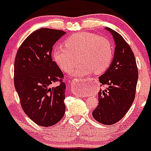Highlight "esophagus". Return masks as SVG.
<instances>
[{
  "instance_id": "esophagus-1",
  "label": "esophagus",
  "mask_w": 151,
  "mask_h": 151,
  "mask_svg": "<svg viewBox=\"0 0 151 151\" xmlns=\"http://www.w3.org/2000/svg\"><path fill=\"white\" fill-rule=\"evenodd\" d=\"M74 86H81V82H78V81H73V82H71V88H72V89H73V91H74V92L77 93V92H78L77 88L75 90V89L73 88V87H74Z\"/></svg>"
}]
</instances>
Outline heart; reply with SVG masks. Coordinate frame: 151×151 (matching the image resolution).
Here are the masks:
<instances>
[{
	"mask_svg": "<svg viewBox=\"0 0 151 151\" xmlns=\"http://www.w3.org/2000/svg\"><path fill=\"white\" fill-rule=\"evenodd\" d=\"M66 47H56L53 57L65 72H69L79 60L82 63L73 71L76 77L85 76L94 72L101 74L111 64L113 48L110 40L90 32H80L70 36L65 41Z\"/></svg>",
	"mask_w": 151,
	"mask_h": 151,
	"instance_id": "heart-1",
	"label": "heart"
}]
</instances>
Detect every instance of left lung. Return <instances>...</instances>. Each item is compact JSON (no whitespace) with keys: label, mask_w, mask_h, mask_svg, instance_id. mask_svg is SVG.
Wrapping results in <instances>:
<instances>
[{"label":"left lung","mask_w":151,"mask_h":151,"mask_svg":"<svg viewBox=\"0 0 151 151\" xmlns=\"http://www.w3.org/2000/svg\"><path fill=\"white\" fill-rule=\"evenodd\" d=\"M113 35L116 47L109 69L99 77L106 86L98 93V105L92 112L95 120L104 125L119 122L129 111L135 97L138 71L132 50L121 35L105 28Z\"/></svg>","instance_id":"1"}]
</instances>
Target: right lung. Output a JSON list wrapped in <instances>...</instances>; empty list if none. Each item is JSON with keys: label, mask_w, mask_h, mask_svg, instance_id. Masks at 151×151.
Segmentation results:
<instances>
[{"label": "right lung", "mask_w": 151, "mask_h": 151, "mask_svg": "<svg viewBox=\"0 0 151 151\" xmlns=\"http://www.w3.org/2000/svg\"><path fill=\"white\" fill-rule=\"evenodd\" d=\"M65 34L57 29H38L25 39L16 55L14 85L21 106L41 126L55 125L65 113L63 74L51 57L53 46ZM57 82L59 85L53 86Z\"/></svg>", "instance_id": "1"}]
</instances>
